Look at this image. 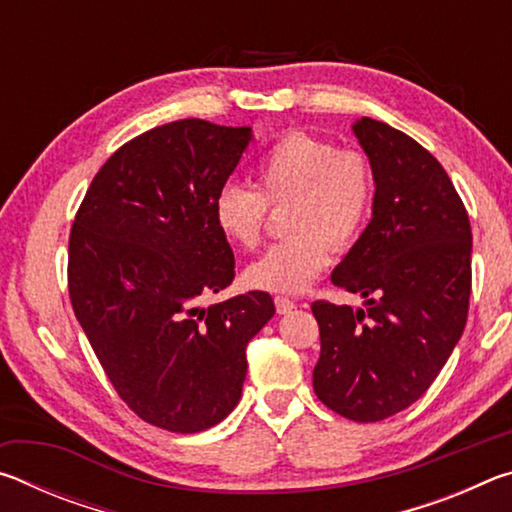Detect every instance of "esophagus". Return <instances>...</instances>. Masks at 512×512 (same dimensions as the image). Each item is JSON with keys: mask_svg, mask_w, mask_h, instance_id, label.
Masks as SVG:
<instances>
[{"mask_svg": "<svg viewBox=\"0 0 512 512\" xmlns=\"http://www.w3.org/2000/svg\"><path fill=\"white\" fill-rule=\"evenodd\" d=\"M275 309L277 314H289V311L296 309V302L287 296H275Z\"/></svg>", "mask_w": 512, "mask_h": 512, "instance_id": "1", "label": "esophagus"}]
</instances>
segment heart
Instances as JSON below:
<instances>
[{
	"instance_id": "b5f03b06",
	"label": "heart",
	"mask_w": 512,
	"mask_h": 512,
	"mask_svg": "<svg viewBox=\"0 0 512 512\" xmlns=\"http://www.w3.org/2000/svg\"><path fill=\"white\" fill-rule=\"evenodd\" d=\"M372 173L363 153L339 149L314 135L291 133L275 142L255 169V189L223 185L212 216L221 235L239 248L262 239L266 205L284 212L291 237L277 241L246 268L255 289L296 293L320 275L334 246H350L372 212Z\"/></svg>"
}]
</instances>
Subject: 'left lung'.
I'll list each match as a JSON object with an SVG mask.
<instances>
[{"label": "left lung", "instance_id": "left-lung-1", "mask_svg": "<svg viewBox=\"0 0 512 512\" xmlns=\"http://www.w3.org/2000/svg\"><path fill=\"white\" fill-rule=\"evenodd\" d=\"M368 155L372 219L332 282L363 307L316 300L318 400L354 422H379L427 393L461 339L472 289V228L447 171L384 121H354Z\"/></svg>", "mask_w": 512, "mask_h": 512}]
</instances>
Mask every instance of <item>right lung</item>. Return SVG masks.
<instances>
[{
  "instance_id": "add662e5",
  "label": "right lung",
  "mask_w": 512,
  "mask_h": 512,
  "mask_svg": "<svg viewBox=\"0 0 512 512\" xmlns=\"http://www.w3.org/2000/svg\"><path fill=\"white\" fill-rule=\"evenodd\" d=\"M250 126L180 119L126 142L94 176L69 235V300L121 400L142 420L198 433L235 409L246 345L275 314L230 287L235 255L212 216Z\"/></svg>"
}]
</instances>
